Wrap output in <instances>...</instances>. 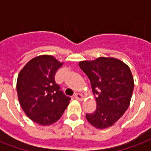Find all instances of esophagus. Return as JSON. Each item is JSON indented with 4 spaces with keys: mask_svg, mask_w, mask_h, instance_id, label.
Instances as JSON below:
<instances>
[{
    "mask_svg": "<svg viewBox=\"0 0 151 151\" xmlns=\"http://www.w3.org/2000/svg\"><path fill=\"white\" fill-rule=\"evenodd\" d=\"M74 98L76 99H78V100H82L83 99V96L81 94H79V93H76L75 95H74Z\"/></svg>",
    "mask_w": 151,
    "mask_h": 151,
    "instance_id": "obj_1",
    "label": "esophagus"
}]
</instances>
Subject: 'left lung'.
I'll return each instance as SVG.
<instances>
[{
	"instance_id": "1",
	"label": "left lung",
	"mask_w": 151,
	"mask_h": 151,
	"mask_svg": "<svg viewBox=\"0 0 151 151\" xmlns=\"http://www.w3.org/2000/svg\"><path fill=\"white\" fill-rule=\"evenodd\" d=\"M79 66L91 81L97 104L94 112L86 114V119L98 129L111 126L129 106L134 87L130 69L111 57L81 61Z\"/></svg>"
}]
</instances>
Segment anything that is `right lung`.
<instances>
[{"label": "right lung", "mask_w": 151, "mask_h": 151, "mask_svg": "<svg viewBox=\"0 0 151 151\" xmlns=\"http://www.w3.org/2000/svg\"><path fill=\"white\" fill-rule=\"evenodd\" d=\"M61 65L53 56L43 55L31 60L18 74L17 92L22 108L32 121L41 125L59 120L70 100L55 81Z\"/></svg>", "instance_id": "right-lung-1"}]
</instances>
